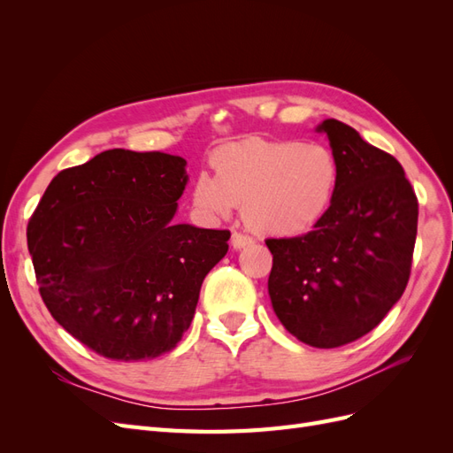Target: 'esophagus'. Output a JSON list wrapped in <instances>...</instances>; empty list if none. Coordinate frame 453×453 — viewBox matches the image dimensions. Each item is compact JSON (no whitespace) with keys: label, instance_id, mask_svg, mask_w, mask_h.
I'll return each instance as SVG.
<instances>
[{"label":"esophagus","instance_id":"1","mask_svg":"<svg viewBox=\"0 0 453 453\" xmlns=\"http://www.w3.org/2000/svg\"><path fill=\"white\" fill-rule=\"evenodd\" d=\"M251 243H253V238L248 234H242V232H234L230 238V245L234 250H242V248H245V245H251Z\"/></svg>","mask_w":453,"mask_h":453}]
</instances>
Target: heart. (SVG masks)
Wrapping results in <instances>:
<instances>
[{
  "label": "heart",
  "mask_w": 453,
  "mask_h": 453,
  "mask_svg": "<svg viewBox=\"0 0 453 453\" xmlns=\"http://www.w3.org/2000/svg\"><path fill=\"white\" fill-rule=\"evenodd\" d=\"M213 175L200 172L193 185L196 210L225 219L243 202V219L268 236H300L331 210L340 185V164L318 142L248 138L219 147Z\"/></svg>",
  "instance_id": "b5f03b06"
}]
</instances>
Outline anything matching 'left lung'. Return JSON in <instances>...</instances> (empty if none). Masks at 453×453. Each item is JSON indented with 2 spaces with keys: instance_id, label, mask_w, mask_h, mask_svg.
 I'll use <instances>...</instances> for the list:
<instances>
[{
  "instance_id": "8db88e82",
  "label": "left lung",
  "mask_w": 453,
  "mask_h": 453,
  "mask_svg": "<svg viewBox=\"0 0 453 453\" xmlns=\"http://www.w3.org/2000/svg\"><path fill=\"white\" fill-rule=\"evenodd\" d=\"M340 164L331 210L308 234L266 240L268 295L281 325L313 348L372 331L406 289L418 198L404 170L336 119L318 127Z\"/></svg>"
}]
</instances>
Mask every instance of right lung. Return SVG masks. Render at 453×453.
I'll use <instances>...</instances> for the list:
<instances>
[{
    "label": "right lung",
    "mask_w": 453,
    "mask_h": 453,
    "mask_svg": "<svg viewBox=\"0 0 453 453\" xmlns=\"http://www.w3.org/2000/svg\"><path fill=\"white\" fill-rule=\"evenodd\" d=\"M187 160L109 149L47 187L28 223L41 298L67 333L115 361L155 359L190 326L228 230L175 225Z\"/></svg>",
    "instance_id": "right-lung-1"
}]
</instances>
